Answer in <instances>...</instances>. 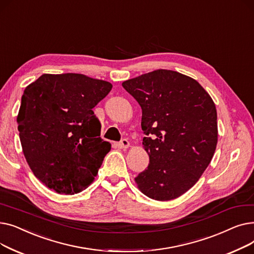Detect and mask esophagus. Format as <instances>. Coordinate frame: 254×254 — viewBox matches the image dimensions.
<instances>
[{"label":"esophagus","mask_w":254,"mask_h":254,"mask_svg":"<svg viewBox=\"0 0 254 254\" xmlns=\"http://www.w3.org/2000/svg\"><path fill=\"white\" fill-rule=\"evenodd\" d=\"M117 146H118L119 148H122V149H127V148L129 147V142L127 139H123L122 141H120L117 144Z\"/></svg>","instance_id":"1"}]
</instances>
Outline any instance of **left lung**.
<instances>
[{"instance_id": "left-lung-1", "label": "left lung", "mask_w": 254, "mask_h": 254, "mask_svg": "<svg viewBox=\"0 0 254 254\" xmlns=\"http://www.w3.org/2000/svg\"><path fill=\"white\" fill-rule=\"evenodd\" d=\"M142 109L143 146L149 165L135 178L139 190L156 201L174 199L190 190L214 155L217 112L196 80L156 70L123 82Z\"/></svg>"}]
</instances>
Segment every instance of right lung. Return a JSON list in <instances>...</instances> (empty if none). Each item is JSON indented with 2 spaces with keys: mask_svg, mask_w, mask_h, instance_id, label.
Returning a JSON list of instances; mask_svg holds the SVG:
<instances>
[{
  "mask_svg": "<svg viewBox=\"0 0 254 254\" xmlns=\"http://www.w3.org/2000/svg\"><path fill=\"white\" fill-rule=\"evenodd\" d=\"M112 88L82 74H43L25 87L17 115L24 157L34 175L58 193L74 194L93 181L111 144L92 108Z\"/></svg>",
  "mask_w": 254,
  "mask_h": 254,
  "instance_id": "right-lung-1",
  "label": "right lung"
}]
</instances>
